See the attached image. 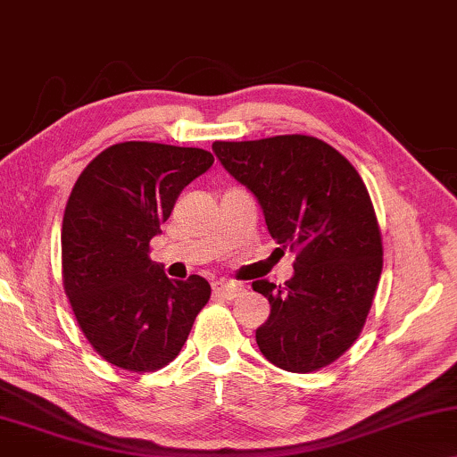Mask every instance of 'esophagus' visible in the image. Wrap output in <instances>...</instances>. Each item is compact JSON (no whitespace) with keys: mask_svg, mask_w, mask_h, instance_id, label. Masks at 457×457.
I'll use <instances>...</instances> for the list:
<instances>
[{"mask_svg":"<svg viewBox=\"0 0 457 457\" xmlns=\"http://www.w3.org/2000/svg\"><path fill=\"white\" fill-rule=\"evenodd\" d=\"M213 292H215V295H221V298L234 300L244 292V287L240 284H236V281L220 279V281H215V284H213Z\"/></svg>","mask_w":457,"mask_h":457,"instance_id":"obj_1","label":"esophagus"}]
</instances>
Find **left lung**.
Masks as SVG:
<instances>
[{
	"instance_id": "obj_1",
	"label": "left lung",
	"mask_w": 457,
	"mask_h": 457,
	"mask_svg": "<svg viewBox=\"0 0 457 457\" xmlns=\"http://www.w3.org/2000/svg\"><path fill=\"white\" fill-rule=\"evenodd\" d=\"M213 153L256 196L273 240L295 253L286 286L253 284L271 304L256 329L262 356L290 372L336 362L362 331L383 269L362 178L342 153L304 134L217 140Z\"/></svg>"
}]
</instances>
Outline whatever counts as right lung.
Returning a JSON list of instances; mask_svg holds the SVG:
<instances>
[{"instance_id": "add662e5", "label": "right lung", "mask_w": 457, "mask_h": 457, "mask_svg": "<svg viewBox=\"0 0 457 457\" xmlns=\"http://www.w3.org/2000/svg\"><path fill=\"white\" fill-rule=\"evenodd\" d=\"M213 162L203 149L128 140L99 153L70 192L63 290L88 344L118 369L151 372L170 364L211 298L201 275L167 278L149 259V242L179 192Z\"/></svg>"}]
</instances>
